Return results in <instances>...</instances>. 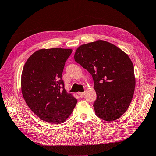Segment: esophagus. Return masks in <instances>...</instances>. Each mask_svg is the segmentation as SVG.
Masks as SVG:
<instances>
[{"mask_svg":"<svg viewBox=\"0 0 156 156\" xmlns=\"http://www.w3.org/2000/svg\"><path fill=\"white\" fill-rule=\"evenodd\" d=\"M85 94H86L85 92H79L78 93V95L79 96L80 98H83V97H84V96H85Z\"/></svg>","mask_w":156,"mask_h":156,"instance_id":"obj_1","label":"esophagus"}]
</instances>
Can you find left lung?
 Wrapping results in <instances>:
<instances>
[{
	"label": "left lung",
	"instance_id": "obj_1",
	"mask_svg": "<svg viewBox=\"0 0 156 156\" xmlns=\"http://www.w3.org/2000/svg\"><path fill=\"white\" fill-rule=\"evenodd\" d=\"M74 58L93 78L96 116L108 122L120 118L129 106L135 87L129 56L115 45L98 40L79 47Z\"/></svg>",
	"mask_w": 156,
	"mask_h": 156
}]
</instances>
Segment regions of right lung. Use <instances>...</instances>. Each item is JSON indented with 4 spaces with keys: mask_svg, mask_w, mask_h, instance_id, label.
<instances>
[{
    "mask_svg": "<svg viewBox=\"0 0 156 156\" xmlns=\"http://www.w3.org/2000/svg\"><path fill=\"white\" fill-rule=\"evenodd\" d=\"M72 49H40L28 58L21 75V91L27 104L40 119L62 124L77 100L64 89L62 75Z\"/></svg>",
    "mask_w": 156,
    "mask_h": 156,
    "instance_id": "add662e5",
    "label": "right lung"
}]
</instances>
